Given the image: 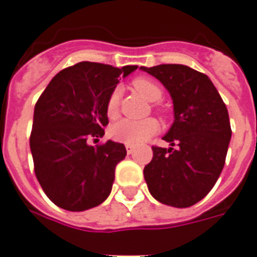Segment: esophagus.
<instances>
[{
  "label": "esophagus",
  "mask_w": 257,
  "mask_h": 257,
  "mask_svg": "<svg viewBox=\"0 0 257 257\" xmlns=\"http://www.w3.org/2000/svg\"><path fill=\"white\" fill-rule=\"evenodd\" d=\"M126 151H127V154L131 155L134 151H135V147H134V146H131V144H126Z\"/></svg>",
  "instance_id": "obj_1"
}]
</instances>
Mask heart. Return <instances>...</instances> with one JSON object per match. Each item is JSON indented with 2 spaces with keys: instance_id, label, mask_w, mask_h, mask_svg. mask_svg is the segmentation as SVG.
<instances>
[{
  "instance_id": "1",
  "label": "heart",
  "mask_w": 257,
  "mask_h": 257,
  "mask_svg": "<svg viewBox=\"0 0 257 257\" xmlns=\"http://www.w3.org/2000/svg\"><path fill=\"white\" fill-rule=\"evenodd\" d=\"M133 88L150 102H158L162 98L163 92L160 86L150 78L138 77L133 81ZM119 111V90L115 89L110 93L106 102V114L109 118H115ZM159 130L158 120L147 118L143 120L120 119L110 128V137L115 142L131 146H138L155 135Z\"/></svg>"
}]
</instances>
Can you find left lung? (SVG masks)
Listing matches in <instances>:
<instances>
[{"mask_svg": "<svg viewBox=\"0 0 257 257\" xmlns=\"http://www.w3.org/2000/svg\"><path fill=\"white\" fill-rule=\"evenodd\" d=\"M167 88L175 120L163 139L169 148L154 146L144 180L155 200L189 207L206 196L223 169L231 126L227 107L209 77L181 64L141 67Z\"/></svg>", "mask_w": 257, "mask_h": 257, "instance_id": "1", "label": "left lung"}]
</instances>
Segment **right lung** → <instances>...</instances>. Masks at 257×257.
Returning <instances> with one entry per match:
<instances>
[{
  "instance_id": "obj_1",
  "label": "right lung",
  "mask_w": 257,
  "mask_h": 257,
  "mask_svg": "<svg viewBox=\"0 0 257 257\" xmlns=\"http://www.w3.org/2000/svg\"><path fill=\"white\" fill-rule=\"evenodd\" d=\"M137 68L81 61L59 72L38 99L30 148L38 181L56 206L84 211L109 197L126 148L113 141L93 147L88 141L103 137L110 93L119 76Z\"/></svg>"
}]
</instances>
